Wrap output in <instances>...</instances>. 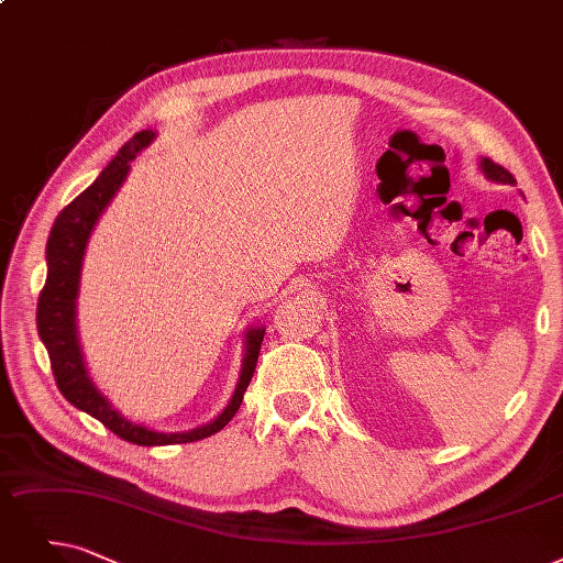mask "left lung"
Returning a JSON list of instances; mask_svg holds the SVG:
<instances>
[{"mask_svg":"<svg viewBox=\"0 0 563 563\" xmlns=\"http://www.w3.org/2000/svg\"><path fill=\"white\" fill-rule=\"evenodd\" d=\"M481 170L485 173L487 179H492V183H501V185H515V177L499 164H494L492 159H481Z\"/></svg>","mask_w":563,"mask_h":563,"instance_id":"obj_1","label":"left lung"}]
</instances>
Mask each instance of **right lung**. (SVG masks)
Wrapping results in <instances>:
<instances>
[{
  "label": "right lung",
  "instance_id": "1",
  "mask_svg": "<svg viewBox=\"0 0 563 563\" xmlns=\"http://www.w3.org/2000/svg\"><path fill=\"white\" fill-rule=\"evenodd\" d=\"M154 139L156 133L152 129L139 131L136 136L122 145V150L115 154V159L101 170L95 183L57 214L46 244L48 277L36 305L38 336L51 355V367L59 393L69 399L76 409L97 418L110 432H115L124 441H131L136 445L189 443L223 430L240 409L242 395L254 376L261 342L265 334L263 325H252L244 332L242 369L229 404L214 420L194 427V430L187 432H159L152 430L147 424L124 418L115 407H112L110 399L97 388L92 376H89L78 340V294L87 242L92 238V231L103 210L110 206V200L115 198V194L124 185V179L131 170V162L136 159L139 152H143Z\"/></svg>",
  "mask_w": 563,
  "mask_h": 563
}]
</instances>
